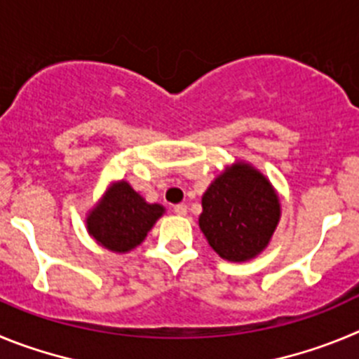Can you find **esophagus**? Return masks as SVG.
Listing matches in <instances>:
<instances>
[{"label":"esophagus","mask_w":359,"mask_h":359,"mask_svg":"<svg viewBox=\"0 0 359 359\" xmlns=\"http://www.w3.org/2000/svg\"><path fill=\"white\" fill-rule=\"evenodd\" d=\"M173 212H175V215H179V216H186L187 215V208L184 205V203H177L175 208H173Z\"/></svg>","instance_id":"esophagus-1"}]
</instances>
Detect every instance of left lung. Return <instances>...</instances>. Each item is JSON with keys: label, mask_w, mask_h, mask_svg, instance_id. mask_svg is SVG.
<instances>
[{"label": "left lung", "mask_w": 359, "mask_h": 359, "mask_svg": "<svg viewBox=\"0 0 359 359\" xmlns=\"http://www.w3.org/2000/svg\"><path fill=\"white\" fill-rule=\"evenodd\" d=\"M279 219L280 198L268 177L234 161L202 195L198 227L222 259L245 263L268 247Z\"/></svg>", "instance_id": "1"}]
</instances>
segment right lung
Masks as SVG:
<instances>
[{
    "label": "right lung",
    "mask_w": 359,
    "mask_h": 359,
    "mask_svg": "<svg viewBox=\"0 0 359 359\" xmlns=\"http://www.w3.org/2000/svg\"><path fill=\"white\" fill-rule=\"evenodd\" d=\"M166 212L161 203H150L127 180L112 182L86 215L89 236L114 254L140 247L157 219Z\"/></svg>",
    "instance_id": "1"
}]
</instances>
